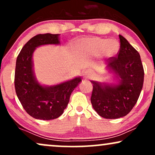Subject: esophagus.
<instances>
[{
    "instance_id": "obj_1",
    "label": "esophagus",
    "mask_w": 155,
    "mask_h": 155,
    "mask_svg": "<svg viewBox=\"0 0 155 155\" xmlns=\"http://www.w3.org/2000/svg\"><path fill=\"white\" fill-rule=\"evenodd\" d=\"M84 75L87 76V77H90L92 75V73L90 70H87V71L84 72Z\"/></svg>"
}]
</instances>
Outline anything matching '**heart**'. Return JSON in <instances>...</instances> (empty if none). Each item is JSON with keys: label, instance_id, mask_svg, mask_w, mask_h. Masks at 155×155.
<instances>
[{"label": "heart", "instance_id": "1", "mask_svg": "<svg viewBox=\"0 0 155 155\" xmlns=\"http://www.w3.org/2000/svg\"><path fill=\"white\" fill-rule=\"evenodd\" d=\"M119 44L115 40H106L99 37H88L81 39L76 46V51L83 56L101 54L110 57L117 54Z\"/></svg>", "mask_w": 155, "mask_h": 155}]
</instances>
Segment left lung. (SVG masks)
Instances as JSON below:
<instances>
[{
  "label": "left lung",
  "mask_w": 155,
  "mask_h": 155,
  "mask_svg": "<svg viewBox=\"0 0 155 155\" xmlns=\"http://www.w3.org/2000/svg\"><path fill=\"white\" fill-rule=\"evenodd\" d=\"M116 56L108 58V67L120 77L117 86L101 85L91 81L92 107L99 116L118 119L126 116L136 104L144 83V68L137 51L121 35Z\"/></svg>",
  "instance_id": "left-lung-1"
}]
</instances>
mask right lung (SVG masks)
Listing matches in <instances>:
<instances>
[{
	"mask_svg": "<svg viewBox=\"0 0 155 155\" xmlns=\"http://www.w3.org/2000/svg\"><path fill=\"white\" fill-rule=\"evenodd\" d=\"M59 44L58 34H38L24 45L16 59L15 89L25 111L37 119L51 120L60 117L69 102L72 91L81 81L77 77L50 87L41 86L35 79L32 56L36 47Z\"/></svg>",
	"mask_w": 155,
	"mask_h": 155,
	"instance_id": "1",
	"label": "right lung"
}]
</instances>
